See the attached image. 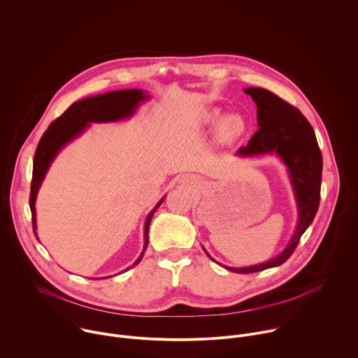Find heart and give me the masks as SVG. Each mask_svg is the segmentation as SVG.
Segmentation results:
<instances>
[{
	"instance_id": "1",
	"label": "heart",
	"mask_w": 358,
	"mask_h": 358,
	"mask_svg": "<svg viewBox=\"0 0 358 358\" xmlns=\"http://www.w3.org/2000/svg\"><path fill=\"white\" fill-rule=\"evenodd\" d=\"M221 116V110L213 109L204 113L203 120L208 126H215L220 122L217 127V136L222 143H231L238 140L245 133L246 129V122L243 116L239 113H229L222 119Z\"/></svg>"
}]
</instances>
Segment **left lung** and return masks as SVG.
Instances as JSON below:
<instances>
[{
  "mask_svg": "<svg viewBox=\"0 0 358 358\" xmlns=\"http://www.w3.org/2000/svg\"><path fill=\"white\" fill-rule=\"evenodd\" d=\"M248 95L257 106L259 130L246 147L238 150L239 155H259L275 152L289 169L295 190L299 220L288 246L270 262L250 267H227L234 273H256L282 264L294 253L302 234L312 224L320 203L322 154L315 131L306 117L291 103L263 88H248ZM213 260V257L207 253Z\"/></svg>",
  "mask_w": 358,
  "mask_h": 358,
  "instance_id": "left-lung-1",
  "label": "left lung"
}]
</instances>
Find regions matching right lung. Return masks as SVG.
I'll list each match as a JSON object with an SVG mask.
<instances>
[{"label": "right lung", "mask_w": 358, "mask_h": 358, "mask_svg": "<svg viewBox=\"0 0 358 358\" xmlns=\"http://www.w3.org/2000/svg\"><path fill=\"white\" fill-rule=\"evenodd\" d=\"M147 96L140 90H127V91H116L109 92L105 95L88 98L80 102H74L62 116H59L45 131L42 136L34 158V172H32V182H31V196H29V206L32 211V225L34 232L36 231V213H35V200L39 190V186L52 164L57 152L74 137H77L88 123L92 122H115L133 115L136 108L141 101ZM162 200L155 206V208L150 213L145 222V243L143 253L140 257L133 263L131 267L137 266L144 252L148 246V228L151 218L157 208L161 206ZM36 235V232H35ZM38 238V236H36ZM130 268V267H129ZM126 268V270H129Z\"/></svg>", "instance_id": "add662e5"}]
</instances>
